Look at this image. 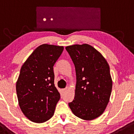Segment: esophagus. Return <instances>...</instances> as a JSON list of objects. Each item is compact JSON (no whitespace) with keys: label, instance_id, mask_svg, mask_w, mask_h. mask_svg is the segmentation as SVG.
I'll list each match as a JSON object with an SVG mask.
<instances>
[{"label":"esophagus","instance_id":"34e87169","mask_svg":"<svg viewBox=\"0 0 134 134\" xmlns=\"http://www.w3.org/2000/svg\"><path fill=\"white\" fill-rule=\"evenodd\" d=\"M67 89H68L67 88H63V89H61V91H62V92H65L67 91Z\"/></svg>","mask_w":134,"mask_h":134}]
</instances>
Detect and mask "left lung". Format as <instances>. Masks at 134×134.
Segmentation results:
<instances>
[{
	"label": "left lung",
	"mask_w": 134,
	"mask_h": 134,
	"mask_svg": "<svg viewBox=\"0 0 134 134\" xmlns=\"http://www.w3.org/2000/svg\"><path fill=\"white\" fill-rule=\"evenodd\" d=\"M66 49L74 63L76 76L75 98L69 106L81 119H96L104 111L111 94L109 64L99 51L88 44L73 45Z\"/></svg>",
	"instance_id": "left-lung-1"
}]
</instances>
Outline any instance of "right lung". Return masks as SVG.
Returning <instances> with one entry per match:
<instances>
[{"label":"right lung","instance_id":"obj_1","mask_svg":"<svg viewBox=\"0 0 134 134\" xmlns=\"http://www.w3.org/2000/svg\"><path fill=\"white\" fill-rule=\"evenodd\" d=\"M64 47L42 44L35 49L21 68L16 93L21 110L35 123L52 118L60 94L54 85L53 66Z\"/></svg>","mask_w":134,"mask_h":134}]
</instances>
